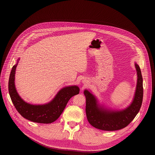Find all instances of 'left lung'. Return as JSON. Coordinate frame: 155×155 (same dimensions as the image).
Returning <instances> with one entry per match:
<instances>
[{
  "instance_id": "obj_1",
  "label": "left lung",
  "mask_w": 155,
  "mask_h": 155,
  "mask_svg": "<svg viewBox=\"0 0 155 155\" xmlns=\"http://www.w3.org/2000/svg\"><path fill=\"white\" fill-rule=\"evenodd\" d=\"M137 80L133 101L125 109L112 110L104 108L97 102L96 97L85 90L86 97V115L88 123L93 127L104 131H116L124 128L134 119L139 112L143 97V77L139 65L135 63Z\"/></svg>"
}]
</instances>
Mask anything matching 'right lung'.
Instances as JSON below:
<instances>
[{"mask_svg":"<svg viewBox=\"0 0 155 155\" xmlns=\"http://www.w3.org/2000/svg\"><path fill=\"white\" fill-rule=\"evenodd\" d=\"M14 65L9 80V92L11 101L20 114L31 121L38 123L50 124L60 116L63 110L73 96L79 94L80 89L76 85L66 87L60 90L54 98L43 105H32L24 101L16 91L14 79L15 69L18 64Z\"/></svg>","mask_w":155,"mask_h":155,"instance_id":"add662e5","label":"right lung"}]
</instances>
